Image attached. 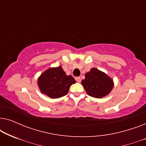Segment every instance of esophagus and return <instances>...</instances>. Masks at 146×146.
Segmentation results:
<instances>
[{"label": "esophagus", "instance_id": "1", "mask_svg": "<svg viewBox=\"0 0 146 146\" xmlns=\"http://www.w3.org/2000/svg\"><path fill=\"white\" fill-rule=\"evenodd\" d=\"M76 82H78V83H80L81 82V78H80V77H76Z\"/></svg>", "mask_w": 146, "mask_h": 146}]
</instances>
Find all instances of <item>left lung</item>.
<instances>
[{"label":"left lung","instance_id":"8db88e82","mask_svg":"<svg viewBox=\"0 0 146 146\" xmlns=\"http://www.w3.org/2000/svg\"><path fill=\"white\" fill-rule=\"evenodd\" d=\"M82 85L88 94L96 98H102L110 92L113 87V80L106 74L96 68L85 74Z\"/></svg>","mask_w":146,"mask_h":146}]
</instances>
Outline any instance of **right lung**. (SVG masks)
<instances>
[{
    "instance_id": "right-lung-1",
    "label": "right lung",
    "mask_w": 146,
    "mask_h": 146,
    "mask_svg": "<svg viewBox=\"0 0 146 146\" xmlns=\"http://www.w3.org/2000/svg\"><path fill=\"white\" fill-rule=\"evenodd\" d=\"M75 83L74 78L66 74L62 66L50 68L38 79V86L41 92L53 99L66 95L70 86Z\"/></svg>"
}]
</instances>
